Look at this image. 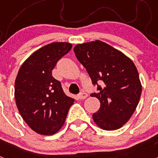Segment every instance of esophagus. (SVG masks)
Returning a JSON list of instances; mask_svg holds the SVG:
<instances>
[{
  "label": "esophagus",
  "instance_id": "34e87169",
  "mask_svg": "<svg viewBox=\"0 0 158 158\" xmlns=\"http://www.w3.org/2000/svg\"><path fill=\"white\" fill-rule=\"evenodd\" d=\"M88 96V94L85 92H82V93H80L78 94V98L80 99V100H84V99H85L86 97Z\"/></svg>",
  "mask_w": 158,
  "mask_h": 158
}]
</instances>
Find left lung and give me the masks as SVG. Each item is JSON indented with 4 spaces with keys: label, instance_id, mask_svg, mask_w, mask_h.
Wrapping results in <instances>:
<instances>
[{
    "label": "left lung",
    "instance_id": "1",
    "mask_svg": "<svg viewBox=\"0 0 158 158\" xmlns=\"http://www.w3.org/2000/svg\"><path fill=\"white\" fill-rule=\"evenodd\" d=\"M73 51L93 85H97L98 93L91 94L100 102V109L93 115L94 122L106 131L122 127L135 112L142 93L134 62L123 53L100 40L77 44Z\"/></svg>",
    "mask_w": 158,
    "mask_h": 158
}]
</instances>
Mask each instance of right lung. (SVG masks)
<instances>
[{
    "label": "right lung",
    "mask_w": 158,
    "mask_h": 158,
    "mask_svg": "<svg viewBox=\"0 0 158 158\" xmlns=\"http://www.w3.org/2000/svg\"><path fill=\"white\" fill-rule=\"evenodd\" d=\"M71 48V43L59 42L41 47L23 62L16 76L15 99L18 111L26 123L40 135L57 133L74 102L52 76L58 60Z\"/></svg>",
    "instance_id": "obj_1"
}]
</instances>
